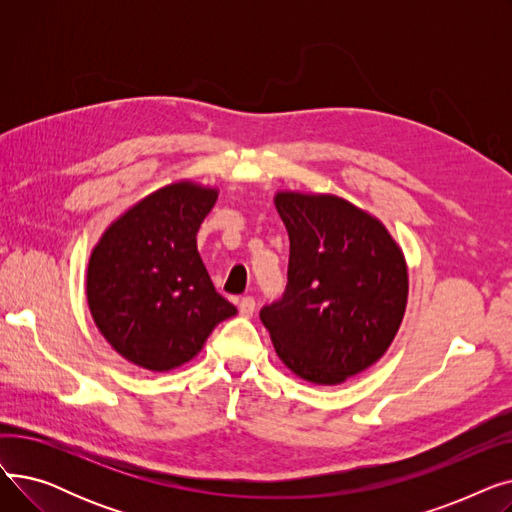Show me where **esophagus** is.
I'll list each match as a JSON object with an SVG mask.
<instances>
[{"instance_id": "obj_1", "label": "esophagus", "mask_w": 512, "mask_h": 512, "mask_svg": "<svg viewBox=\"0 0 512 512\" xmlns=\"http://www.w3.org/2000/svg\"><path fill=\"white\" fill-rule=\"evenodd\" d=\"M238 313L242 317H251L255 313V299L253 297H242L238 301Z\"/></svg>"}]
</instances>
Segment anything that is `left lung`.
Listing matches in <instances>:
<instances>
[{
    "instance_id": "8db88e82",
    "label": "left lung",
    "mask_w": 512,
    "mask_h": 512,
    "mask_svg": "<svg viewBox=\"0 0 512 512\" xmlns=\"http://www.w3.org/2000/svg\"><path fill=\"white\" fill-rule=\"evenodd\" d=\"M288 284L261 309L280 361L299 378L336 386L382 359L409 297L407 261L386 226L336 195L280 191Z\"/></svg>"
}]
</instances>
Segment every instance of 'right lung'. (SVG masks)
Returning <instances> with one entry per match:
<instances>
[{
	"label": "right lung",
	"mask_w": 512,
	"mask_h": 512,
	"mask_svg": "<svg viewBox=\"0 0 512 512\" xmlns=\"http://www.w3.org/2000/svg\"><path fill=\"white\" fill-rule=\"evenodd\" d=\"M215 199L218 188L178 180L134 203L101 234L89 259L87 301L95 326L126 361L176 369L236 315L197 251Z\"/></svg>",
	"instance_id": "obj_1"
}]
</instances>
